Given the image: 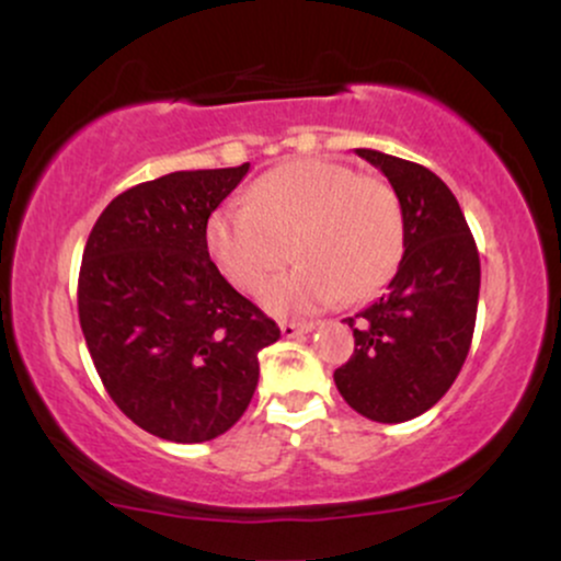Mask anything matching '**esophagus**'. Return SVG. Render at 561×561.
<instances>
[{
    "label": "esophagus",
    "mask_w": 561,
    "mask_h": 561,
    "mask_svg": "<svg viewBox=\"0 0 561 561\" xmlns=\"http://www.w3.org/2000/svg\"><path fill=\"white\" fill-rule=\"evenodd\" d=\"M313 327H317V324H313V321H282L279 330H282V334H285V337L289 340V337H298V334L311 332Z\"/></svg>",
    "instance_id": "34e87169"
}]
</instances>
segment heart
<instances>
[{
  "instance_id": "b5f03b06",
  "label": "heart",
  "mask_w": 561,
  "mask_h": 561,
  "mask_svg": "<svg viewBox=\"0 0 561 561\" xmlns=\"http://www.w3.org/2000/svg\"><path fill=\"white\" fill-rule=\"evenodd\" d=\"M403 208L385 179L332 160L268 171L250 199L221 205L205 240L227 279L259 293L293 255L298 266L266 287L276 313H311L379 293L403 259Z\"/></svg>"
}]
</instances>
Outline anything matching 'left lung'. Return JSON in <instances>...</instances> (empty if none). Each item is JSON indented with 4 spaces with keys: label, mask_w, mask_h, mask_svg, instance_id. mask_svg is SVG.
<instances>
[{
    "label": "left lung",
    "mask_w": 561,
    "mask_h": 561,
    "mask_svg": "<svg viewBox=\"0 0 561 561\" xmlns=\"http://www.w3.org/2000/svg\"><path fill=\"white\" fill-rule=\"evenodd\" d=\"M388 176L403 208V259L388 293L345 319L356 337L334 385L371 422L398 424L446 396L472 345L480 255L459 199L433 171L356 150Z\"/></svg>",
    "instance_id": "8db88e82"
}]
</instances>
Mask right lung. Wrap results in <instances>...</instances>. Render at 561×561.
<instances>
[{"label":"right lung","mask_w":561,"mask_h":561,"mask_svg":"<svg viewBox=\"0 0 561 561\" xmlns=\"http://www.w3.org/2000/svg\"><path fill=\"white\" fill-rule=\"evenodd\" d=\"M237 169L173 171L118 195L96 218L79 274V321L96 375L150 435H224L259 385L261 347L279 327L210 261L208 218Z\"/></svg>","instance_id":"right-lung-1"}]
</instances>
